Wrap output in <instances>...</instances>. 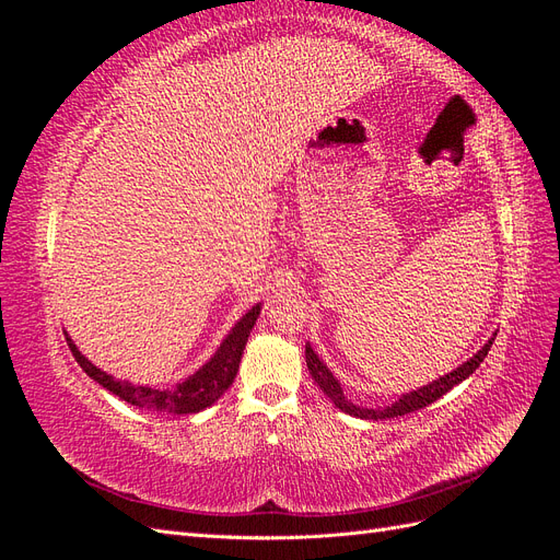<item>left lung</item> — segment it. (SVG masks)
Masks as SVG:
<instances>
[{"mask_svg":"<svg viewBox=\"0 0 560 560\" xmlns=\"http://www.w3.org/2000/svg\"><path fill=\"white\" fill-rule=\"evenodd\" d=\"M493 341H495V338L490 336L488 343H486L477 354H474V358H469L467 362H463L460 366L453 369L451 374L439 376L436 381H432V383H428V385H422V387H418V389H411V393L401 395L395 404L385 406V409H366V406L352 404V401L343 395L341 383H338V378L331 374L329 366L317 358V352L313 350L311 343H306V364H308V371H311L313 381L319 385L322 393H325V395L334 401L336 409H341L343 413L354 416V418H362V420H385V418H397V416L413 413V411L422 409V406H428V404L436 401L439 397H444L451 387H455L457 383H463L465 378H469V376L474 374V371L479 369V364L483 362V358L488 354L490 346H493Z\"/></svg>","mask_w":560,"mask_h":560,"instance_id":"8db88e82","label":"left lung"}]
</instances>
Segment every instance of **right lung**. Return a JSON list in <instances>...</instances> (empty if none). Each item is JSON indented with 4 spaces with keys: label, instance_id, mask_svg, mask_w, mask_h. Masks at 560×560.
Masks as SVG:
<instances>
[{
    "label": "right lung",
    "instance_id": "1",
    "mask_svg": "<svg viewBox=\"0 0 560 560\" xmlns=\"http://www.w3.org/2000/svg\"><path fill=\"white\" fill-rule=\"evenodd\" d=\"M259 313H261V303L252 306L238 322H235L224 341L219 343L217 352L196 371L194 376L184 378L175 387H165V389L149 387V385H132L128 381L114 378L112 374H107V371L97 369L89 358H83L81 350L74 346V341L67 331H65V338L79 366L86 371L93 381L107 387L109 393L116 395L118 399L156 413L186 416V413H198L202 409H208V406H212L231 387L235 374H238L249 331L254 325H257Z\"/></svg>",
    "mask_w": 560,
    "mask_h": 560
}]
</instances>
